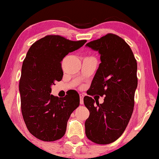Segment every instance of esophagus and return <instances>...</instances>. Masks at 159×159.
I'll return each mask as SVG.
<instances>
[{
  "label": "esophagus",
  "mask_w": 159,
  "mask_h": 159,
  "mask_svg": "<svg viewBox=\"0 0 159 159\" xmlns=\"http://www.w3.org/2000/svg\"><path fill=\"white\" fill-rule=\"evenodd\" d=\"M83 98H84V95L83 94H80V104L83 103Z\"/></svg>",
  "instance_id": "34e87169"
}]
</instances>
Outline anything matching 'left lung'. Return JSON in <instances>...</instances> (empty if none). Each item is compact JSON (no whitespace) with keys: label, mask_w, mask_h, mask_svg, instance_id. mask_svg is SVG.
I'll list each match as a JSON object with an SVG mask.
<instances>
[{"label":"left lung","mask_w":159,"mask_h":159,"mask_svg":"<svg viewBox=\"0 0 159 159\" xmlns=\"http://www.w3.org/2000/svg\"><path fill=\"white\" fill-rule=\"evenodd\" d=\"M98 51L101 63L91 84L89 94L104 96L99 104L91 97L84 98L89 110L85 120V135L98 144H108L120 137L126 129L134 109L138 86L137 61L131 48L115 34L106 35L86 44Z\"/></svg>","instance_id":"obj_1"}]
</instances>
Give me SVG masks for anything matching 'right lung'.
<instances>
[{
	"mask_svg": "<svg viewBox=\"0 0 159 159\" xmlns=\"http://www.w3.org/2000/svg\"><path fill=\"white\" fill-rule=\"evenodd\" d=\"M85 42L50 35L33 43L27 51L19 81L20 106L28 130L39 140L54 141L62 138L69 117L80 105L76 91L63 98L50 93L51 85L62 79L61 61Z\"/></svg>",
	"mask_w": 159,
	"mask_h": 159,
	"instance_id": "1",
	"label": "right lung"
}]
</instances>
